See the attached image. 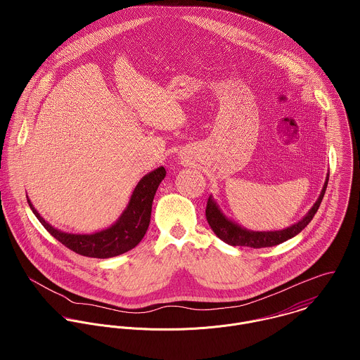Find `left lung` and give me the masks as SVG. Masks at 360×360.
Instances as JSON below:
<instances>
[{"instance_id":"1","label":"left lung","mask_w":360,"mask_h":360,"mask_svg":"<svg viewBox=\"0 0 360 360\" xmlns=\"http://www.w3.org/2000/svg\"><path fill=\"white\" fill-rule=\"evenodd\" d=\"M328 173L326 177V183L323 186V190L316 201V204L311 206V209L307 213V216L300 220L298 223L284 229V230H277V231H251L247 230L237 223L231 221L229 217L223 214L220 207L209 197L206 202V220L213 230V233L226 244L233 245V247H251V248H266V247H274L278 245L297 234H300L316 214L319 206L321 204V200L324 197L327 184H328Z\"/></svg>"}]
</instances>
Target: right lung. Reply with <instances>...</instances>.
Instances as JSON below:
<instances>
[{"instance_id": "1", "label": "right lung", "mask_w": 360, "mask_h": 360, "mask_svg": "<svg viewBox=\"0 0 360 360\" xmlns=\"http://www.w3.org/2000/svg\"><path fill=\"white\" fill-rule=\"evenodd\" d=\"M165 176L166 170L163 166L146 174L136 186L129 205L117 221L93 234H70L53 229L40 216L29 198L27 202L46 230L70 251L83 257L100 259L117 257L133 250L146 236L151 220L155 193Z\"/></svg>"}]
</instances>
